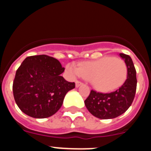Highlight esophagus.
I'll return each instance as SVG.
<instances>
[{
    "label": "esophagus",
    "instance_id": "obj_1",
    "mask_svg": "<svg viewBox=\"0 0 151 151\" xmlns=\"http://www.w3.org/2000/svg\"><path fill=\"white\" fill-rule=\"evenodd\" d=\"M82 85V82H80V81H76V86L77 88L79 87L80 85Z\"/></svg>",
    "mask_w": 151,
    "mask_h": 151
}]
</instances>
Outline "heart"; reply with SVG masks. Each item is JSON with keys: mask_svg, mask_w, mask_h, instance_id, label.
<instances>
[{"mask_svg": "<svg viewBox=\"0 0 151 151\" xmlns=\"http://www.w3.org/2000/svg\"><path fill=\"white\" fill-rule=\"evenodd\" d=\"M66 69L72 76H82L90 81L97 90L103 92L119 88L128 76L127 64L122 59L113 57L82 63L78 67L74 64H68Z\"/></svg>", "mask_w": 151, "mask_h": 151, "instance_id": "obj_1", "label": "heart"}]
</instances>
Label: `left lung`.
<instances>
[{
	"mask_svg": "<svg viewBox=\"0 0 151 151\" xmlns=\"http://www.w3.org/2000/svg\"><path fill=\"white\" fill-rule=\"evenodd\" d=\"M119 55L128 66V76L125 83L111 93L104 94L91 90L85 101L88 110L92 115L101 119H113L122 115L132 105L135 96L137 78L132 60L127 54Z\"/></svg>",
	"mask_w": 151,
	"mask_h": 151,
	"instance_id": "1",
	"label": "left lung"
}]
</instances>
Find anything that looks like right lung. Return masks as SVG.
<instances>
[{"mask_svg": "<svg viewBox=\"0 0 151 151\" xmlns=\"http://www.w3.org/2000/svg\"><path fill=\"white\" fill-rule=\"evenodd\" d=\"M54 57L35 55L26 57L18 68L13 83V97L19 108L33 118L51 116L61 107L65 95L75 82L61 76L64 72Z\"/></svg>", "mask_w": 151, "mask_h": 151, "instance_id": "add662e5", "label": "right lung"}]
</instances>
